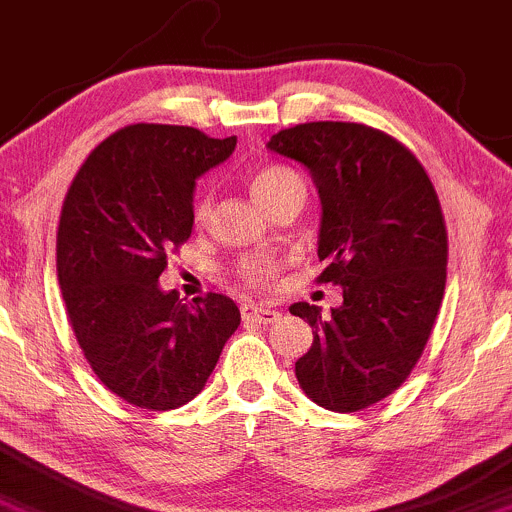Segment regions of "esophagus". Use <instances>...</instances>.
Returning a JSON list of instances; mask_svg holds the SVG:
<instances>
[{
	"instance_id": "1",
	"label": "esophagus",
	"mask_w": 512,
	"mask_h": 512,
	"mask_svg": "<svg viewBox=\"0 0 512 512\" xmlns=\"http://www.w3.org/2000/svg\"><path fill=\"white\" fill-rule=\"evenodd\" d=\"M240 314L245 324H260V326L274 324V321L279 319L277 309H270V306H262V304H242Z\"/></svg>"
}]
</instances>
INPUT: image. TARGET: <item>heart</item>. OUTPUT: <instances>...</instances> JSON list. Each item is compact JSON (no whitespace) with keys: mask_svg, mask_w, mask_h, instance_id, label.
Listing matches in <instances>:
<instances>
[{"mask_svg":"<svg viewBox=\"0 0 512 512\" xmlns=\"http://www.w3.org/2000/svg\"><path fill=\"white\" fill-rule=\"evenodd\" d=\"M297 188H304L301 176L297 171H292L289 166H282V164L262 166V169H257L250 179L252 198H255L262 208H267L270 203L277 201V198H282L284 193L297 191ZM208 215H211V196L206 193V196L198 198L196 208H193V220L201 225L206 223ZM240 272H242V279H247V282H262V279H267L272 274V262L250 260L242 265Z\"/></svg>","mask_w":512,"mask_h":512,"instance_id":"b5f03b06","label":"heart"}]
</instances>
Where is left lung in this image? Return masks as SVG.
Returning a JSON list of instances; mask_svg holds the SVG:
<instances>
[{
    "mask_svg": "<svg viewBox=\"0 0 512 512\" xmlns=\"http://www.w3.org/2000/svg\"><path fill=\"white\" fill-rule=\"evenodd\" d=\"M267 149L311 174L326 262L319 282L343 289L331 314L289 306L314 331L294 373L319 407L363 410L405 383L437 319L449 252L437 191L410 149L355 122L282 129Z\"/></svg>",
    "mask_w": 512,
    "mask_h": 512,
    "instance_id": "8db88e82",
    "label": "left lung"
}]
</instances>
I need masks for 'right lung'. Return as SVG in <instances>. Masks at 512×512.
Segmentation results:
<instances>
[{"mask_svg": "<svg viewBox=\"0 0 512 512\" xmlns=\"http://www.w3.org/2000/svg\"><path fill=\"white\" fill-rule=\"evenodd\" d=\"M238 139L193 127L129 125L93 149L63 201L58 284L100 383L144 410H176L211 378L240 309L223 294L164 292L166 255L193 230L196 179Z\"/></svg>", "mask_w": 512, "mask_h": 512, "instance_id": "right-lung-1", "label": "right lung"}]
</instances>
